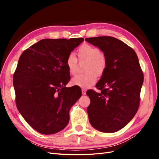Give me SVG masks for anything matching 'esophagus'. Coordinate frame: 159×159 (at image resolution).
<instances>
[{"instance_id": "34e87169", "label": "esophagus", "mask_w": 159, "mask_h": 159, "mask_svg": "<svg viewBox=\"0 0 159 159\" xmlns=\"http://www.w3.org/2000/svg\"><path fill=\"white\" fill-rule=\"evenodd\" d=\"M81 91H82V94L85 95L86 94V89H81Z\"/></svg>"}]
</instances>
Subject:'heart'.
<instances>
[{"label":"heart","instance_id":"b5f03b06","mask_svg":"<svg viewBox=\"0 0 159 159\" xmlns=\"http://www.w3.org/2000/svg\"><path fill=\"white\" fill-rule=\"evenodd\" d=\"M80 61H86L84 70L85 73L74 76L71 80L72 85L88 88L92 86L97 80V74L102 75L107 68V59L99 48L88 44L81 45L77 50ZM66 65L69 73L75 74L78 69V60L75 56L70 53L67 56Z\"/></svg>","mask_w":159,"mask_h":159}]
</instances>
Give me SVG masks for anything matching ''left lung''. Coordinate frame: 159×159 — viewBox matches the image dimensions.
<instances>
[{"label":"left lung","instance_id":"8db88e82","mask_svg":"<svg viewBox=\"0 0 159 159\" xmlns=\"http://www.w3.org/2000/svg\"><path fill=\"white\" fill-rule=\"evenodd\" d=\"M107 59V68L96 84L99 93L87 91L90 124L103 133L119 131L131 121L140 104L144 76L137 55L125 43L111 36L87 38Z\"/></svg>","mask_w":159,"mask_h":159}]
</instances>
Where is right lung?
Returning <instances> with one entry per match:
<instances>
[{
  "mask_svg": "<svg viewBox=\"0 0 159 159\" xmlns=\"http://www.w3.org/2000/svg\"><path fill=\"white\" fill-rule=\"evenodd\" d=\"M82 38L43 39L22 52L13 75L16 105L38 133L54 134L69 123L70 109L81 96L79 86L66 88L67 56Z\"/></svg>",
  "mask_w": 159,
  "mask_h": 159,
  "instance_id": "1",
  "label": "right lung"
}]
</instances>
